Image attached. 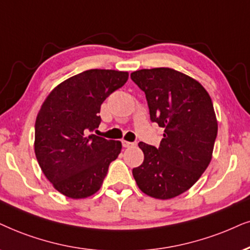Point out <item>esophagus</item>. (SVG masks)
I'll return each mask as SVG.
<instances>
[{
  "instance_id": "esophagus-1",
  "label": "esophagus",
  "mask_w": 250,
  "mask_h": 250,
  "mask_svg": "<svg viewBox=\"0 0 250 250\" xmlns=\"http://www.w3.org/2000/svg\"><path fill=\"white\" fill-rule=\"evenodd\" d=\"M122 145H123V146H125V147H132V146H135V143H131V142H128V141H125V140H123L122 141Z\"/></svg>"
}]
</instances>
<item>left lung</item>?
Returning a JSON list of instances; mask_svg holds the SVG:
<instances>
[{"label":"left lung","mask_w":250,"mask_h":250,"mask_svg":"<svg viewBox=\"0 0 250 250\" xmlns=\"http://www.w3.org/2000/svg\"><path fill=\"white\" fill-rule=\"evenodd\" d=\"M145 93L150 119L165 129L159 147L138 143L144 162L132 169L138 188L159 200L187 191L212 158L218 123L207 90L170 68L142 69L130 75Z\"/></svg>","instance_id":"1"}]
</instances>
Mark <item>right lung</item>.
I'll return each instance as SVG.
<instances>
[{
	"label": "right lung",
	"instance_id": "right-lung-1",
	"mask_svg": "<svg viewBox=\"0 0 250 250\" xmlns=\"http://www.w3.org/2000/svg\"><path fill=\"white\" fill-rule=\"evenodd\" d=\"M127 71L91 69L48 94L37 115L34 152L53 187L70 198L96 194L122 144L90 134L99 127L100 106L128 81Z\"/></svg>",
	"mask_w": 250,
	"mask_h": 250
}]
</instances>
